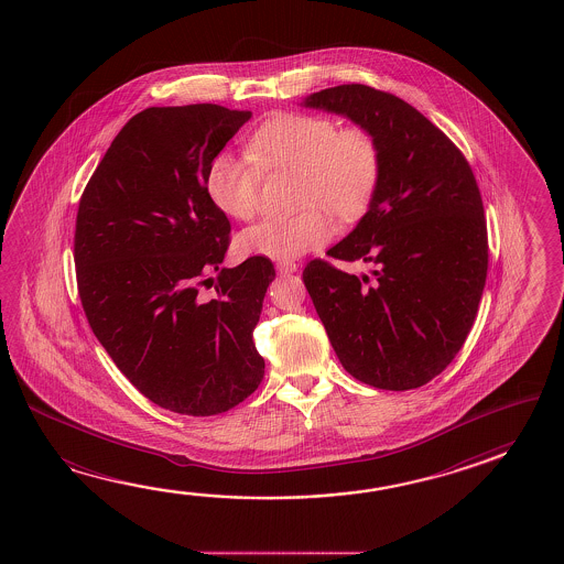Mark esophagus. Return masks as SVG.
<instances>
[{
  "mask_svg": "<svg viewBox=\"0 0 564 564\" xmlns=\"http://www.w3.org/2000/svg\"><path fill=\"white\" fill-rule=\"evenodd\" d=\"M299 270V264L296 262H280L278 264V272L282 274V276H286V274H294Z\"/></svg>",
  "mask_w": 564,
  "mask_h": 564,
  "instance_id": "1",
  "label": "esophagus"
}]
</instances>
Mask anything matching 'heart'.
<instances>
[{"label":"heart","instance_id":"b5f03b06","mask_svg":"<svg viewBox=\"0 0 564 564\" xmlns=\"http://www.w3.org/2000/svg\"><path fill=\"white\" fill-rule=\"evenodd\" d=\"M300 173L296 216L264 217L243 229L241 256L288 262L324 246L335 224L355 221L371 207L383 173V151L365 127H347L330 117L284 112L253 131L246 153H217L205 175V193L224 216L250 219L260 209L264 173Z\"/></svg>","mask_w":564,"mask_h":564}]
</instances>
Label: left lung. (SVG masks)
Listing matches in <instances>:
<instances>
[{"mask_svg": "<svg viewBox=\"0 0 564 564\" xmlns=\"http://www.w3.org/2000/svg\"><path fill=\"white\" fill-rule=\"evenodd\" d=\"M302 105L369 129L383 151L369 212L328 250L375 265L372 278L312 260L306 290L347 372L377 389H417L454 360L478 314L488 231L476 177L456 144L395 95L340 85Z\"/></svg>", "mask_w": 564, "mask_h": 564, "instance_id": "8db88e82", "label": "left lung"}]
</instances>
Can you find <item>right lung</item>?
Here are the masks:
<instances>
[{
    "mask_svg": "<svg viewBox=\"0 0 564 564\" xmlns=\"http://www.w3.org/2000/svg\"><path fill=\"white\" fill-rule=\"evenodd\" d=\"M250 117L219 105L144 108L78 204L74 262L88 324L149 401L181 415L229 411L264 379L252 333L276 270L262 256L219 268L231 228L205 193L212 159ZM207 283L214 297L200 294Z\"/></svg>",
    "mask_w": 564,
    "mask_h": 564,
    "instance_id": "right-lung-1",
    "label": "right lung"
}]
</instances>
